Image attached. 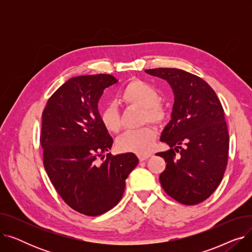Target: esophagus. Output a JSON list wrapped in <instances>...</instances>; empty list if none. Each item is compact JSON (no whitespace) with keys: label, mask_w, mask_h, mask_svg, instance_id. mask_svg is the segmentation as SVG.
<instances>
[{"label":"esophagus","mask_w":252,"mask_h":252,"mask_svg":"<svg viewBox=\"0 0 252 252\" xmlns=\"http://www.w3.org/2000/svg\"><path fill=\"white\" fill-rule=\"evenodd\" d=\"M149 157H151V154H140V155H138V158H139L140 161L146 160V159H148Z\"/></svg>","instance_id":"1"}]
</instances>
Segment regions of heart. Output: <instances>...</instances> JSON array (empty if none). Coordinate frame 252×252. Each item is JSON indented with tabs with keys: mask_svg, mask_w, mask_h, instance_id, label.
I'll use <instances>...</instances> for the list:
<instances>
[{
	"mask_svg": "<svg viewBox=\"0 0 252 252\" xmlns=\"http://www.w3.org/2000/svg\"><path fill=\"white\" fill-rule=\"evenodd\" d=\"M159 92L151 85L141 79L130 81L119 94V101L126 106H136L143 110L142 123H152L160 126L167 119V110L164 105L159 102ZM104 127L109 133L116 134L122 127L116 106L114 104L106 105L100 114ZM156 130L150 126L126 131L118 138L116 146L119 151L145 154L151 151L156 140Z\"/></svg>",
	"mask_w": 252,
	"mask_h": 252,
	"instance_id": "obj_1",
	"label": "heart"
}]
</instances>
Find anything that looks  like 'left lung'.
<instances>
[{
	"instance_id": "8db88e82",
	"label": "left lung",
	"mask_w": 252,
	"mask_h": 252,
	"mask_svg": "<svg viewBox=\"0 0 252 252\" xmlns=\"http://www.w3.org/2000/svg\"><path fill=\"white\" fill-rule=\"evenodd\" d=\"M145 72L165 79L175 94L171 121L160 138L170 149L156 154L166 162L159 177L161 186L182 204L200 203L218 188L228 163L229 133L222 106L213 88L195 74L178 68Z\"/></svg>"
}]
</instances>
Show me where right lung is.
<instances>
[{"label":"right lung","instance_id":"add662e5","mask_svg":"<svg viewBox=\"0 0 252 252\" xmlns=\"http://www.w3.org/2000/svg\"><path fill=\"white\" fill-rule=\"evenodd\" d=\"M117 82L110 74L72 77L50 97L42 114L39 141L51 183L66 204L89 217L119 202L139 162L134 153L104 156L113 139L101 122L98 101Z\"/></svg>","mask_w":252,"mask_h":252}]
</instances>
